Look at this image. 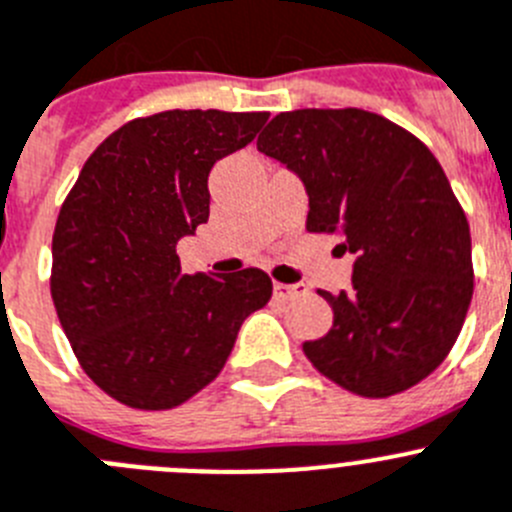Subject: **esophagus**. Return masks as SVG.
I'll return each instance as SVG.
<instances>
[{
    "label": "esophagus",
    "mask_w": 512,
    "mask_h": 512,
    "mask_svg": "<svg viewBox=\"0 0 512 512\" xmlns=\"http://www.w3.org/2000/svg\"><path fill=\"white\" fill-rule=\"evenodd\" d=\"M299 294H307V289H304V287H289V284L274 281V297L292 299V297H299Z\"/></svg>",
    "instance_id": "34e87169"
}]
</instances>
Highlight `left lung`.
<instances>
[{
  "label": "left lung",
  "mask_w": 512,
  "mask_h": 512,
  "mask_svg": "<svg viewBox=\"0 0 512 512\" xmlns=\"http://www.w3.org/2000/svg\"><path fill=\"white\" fill-rule=\"evenodd\" d=\"M309 195L307 231L340 233L353 287L322 297L332 327L304 342L345 391L386 398L424 381L457 342L472 299L470 223L424 142L363 109H299L256 142Z\"/></svg>",
  "instance_id": "left-lung-1"
}]
</instances>
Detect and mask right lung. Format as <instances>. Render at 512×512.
<instances>
[{
    "label": "right lung",
    "mask_w": 512,
    "mask_h": 512,
    "mask_svg": "<svg viewBox=\"0 0 512 512\" xmlns=\"http://www.w3.org/2000/svg\"><path fill=\"white\" fill-rule=\"evenodd\" d=\"M269 114L162 111L103 139L53 233L50 294L86 375L124 406L175 409L223 370L271 299L261 269L182 274L177 241L208 223V175Z\"/></svg>",
    "instance_id": "right-lung-1"
}]
</instances>
